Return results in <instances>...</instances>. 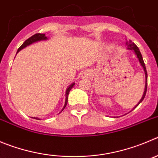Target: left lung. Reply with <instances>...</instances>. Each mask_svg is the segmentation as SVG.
Masks as SVG:
<instances>
[{
	"instance_id": "obj_1",
	"label": "left lung",
	"mask_w": 158,
	"mask_h": 158,
	"mask_svg": "<svg viewBox=\"0 0 158 158\" xmlns=\"http://www.w3.org/2000/svg\"><path fill=\"white\" fill-rule=\"evenodd\" d=\"M126 46H127V49L128 50H131V51H132L134 53H135V55H136L137 58H138V60H139V64H140V65L142 66L144 72H145V77H146V81H145V82H145V89H144L143 94L142 98H141L140 101H139V103H138V104H137L136 105H135V107H134L133 108H132V110H134V109H135V107H137V106L139 105V104H140L141 102H142L143 100L144 97H145L146 94H147V69H146L145 64H144V61H143V60L142 54H141V53H140V51H139V48H137V46L135 45V44H134L133 42H132V41H131V40H126Z\"/></svg>"
}]
</instances>
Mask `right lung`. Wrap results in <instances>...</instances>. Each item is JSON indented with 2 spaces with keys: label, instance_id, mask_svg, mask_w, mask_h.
Instances as JSON below:
<instances>
[{
  "label": "right lung",
  "instance_id": "right-lung-1",
  "mask_svg": "<svg viewBox=\"0 0 158 158\" xmlns=\"http://www.w3.org/2000/svg\"><path fill=\"white\" fill-rule=\"evenodd\" d=\"M48 40V38L45 36V34H44V33H36V34L33 35V36H32L31 37H29L28 40H26L25 41V42L23 43V44H22L21 47H20V48L18 49L17 53H19V51H21V50H23V48H26L27 46L31 45V44H34V43L39 42V41H43V40ZM74 85H75V82H73V83L71 84L70 86H68L67 89H66V92H65V96H66L65 103H64V107H63L62 110H61V112L63 110H64V108H65L66 105H67L68 97H69V92H70L71 89H72V88L74 86ZM61 112H59V113H61ZM35 118V119H37V120H40L39 118H35L34 117V118Z\"/></svg>",
  "mask_w": 158,
  "mask_h": 158
}]
</instances>
